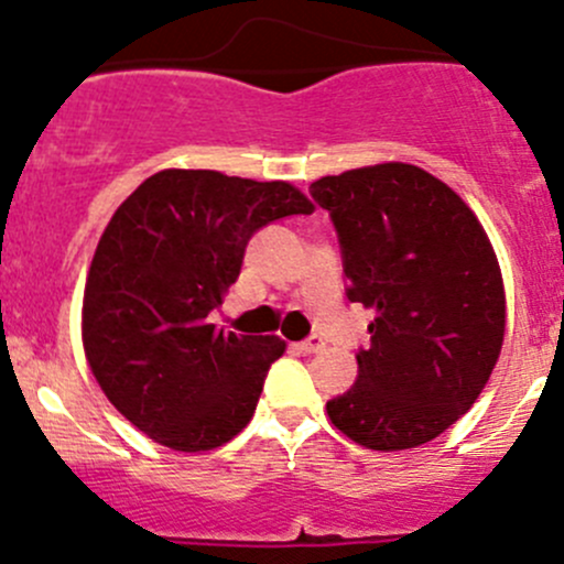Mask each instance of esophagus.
Wrapping results in <instances>:
<instances>
[{"label": "esophagus", "mask_w": 564, "mask_h": 564, "mask_svg": "<svg viewBox=\"0 0 564 564\" xmlns=\"http://www.w3.org/2000/svg\"><path fill=\"white\" fill-rule=\"evenodd\" d=\"M294 349L303 351V355H316V351L324 349V340L322 338H308V340H300V344H294Z\"/></svg>", "instance_id": "34e87169"}]
</instances>
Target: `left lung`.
<instances>
[{"label":"left lung","mask_w":564,"mask_h":564,"mask_svg":"<svg viewBox=\"0 0 564 564\" xmlns=\"http://www.w3.org/2000/svg\"><path fill=\"white\" fill-rule=\"evenodd\" d=\"M311 196L333 215L346 294L377 314L329 423L368 451L425 445L477 401L502 351L491 240L451 185L412 163L322 176Z\"/></svg>","instance_id":"obj_1"}]
</instances>
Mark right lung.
<instances>
[{
    "label": "right lung",
    "instance_id": "1",
    "mask_svg": "<svg viewBox=\"0 0 564 564\" xmlns=\"http://www.w3.org/2000/svg\"><path fill=\"white\" fill-rule=\"evenodd\" d=\"M311 213L289 182L163 169L111 215L84 286V355L108 401L158 445L215 451L250 423L286 340L224 333L207 316L240 278L253 231Z\"/></svg>",
    "mask_w": 564,
    "mask_h": 564
}]
</instances>
